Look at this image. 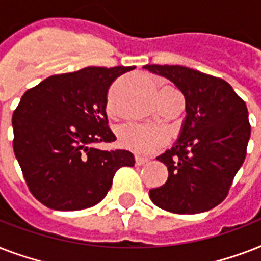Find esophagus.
I'll return each instance as SVG.
<instances>
[{"mask_svg": "<svg viewBox=\"0 0 261 261\" xmlns=\"http://www.w3.org/2000/svg\"><path fill=\"white\" fill-rule=\"evenodd\" d=\"M147 161H149V159H146V157L135 155V164H137V165H143V164H146Z\"/></svg>", "mask_w": 261, "mask_h": 261, "instance_id": "obj_1", "label": "esophagus"}]
</instances>
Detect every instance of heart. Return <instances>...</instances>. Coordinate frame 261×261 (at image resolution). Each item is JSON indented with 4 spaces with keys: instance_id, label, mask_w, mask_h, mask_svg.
<instances>
[{
    "instance_id": "1",
    "label": "heart",
    "mask_w": 261,
    "mask_h": 261,
    "mask_svg": "<svg viewBox=\"0 0 261 261\" xmlns=\"http://www.w3.org/2000/svg\"><path fill=\"white\" fill-rule=\"evenodd\" d=\"M119 139L123 146L138 154H151L167 143L168 133L164 127L130 123L122 127Z\"/></svg>"
}]
</instances>
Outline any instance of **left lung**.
<instances>
[{"mask_svg":"<svg viewBox=\"0 0 261 261\" xmlns=\"http://www.w3.org/2000/svg\"><path fill=\"white\" fill-rule=\"evenodd\" d=\"M186 98V118L173 146L157 157L168 168L151 202L176 214H198L226 198L247 155L251 124L247 104L222 79L178 65H145Z\"/></svg>","mask_w":261,"mask_h":261,"instance_id":"1","label":"left lung"}]
</instances>
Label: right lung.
Wrapping results in <instances>:
<instances>
[{"instance_id":"1","label":"right lung","mask_w":261,"mask_h":261,"mask_svg":"<svg viewBox=\"0 0 261 261\" xmlns=\"http://www.w3.org/2000/svg\"><path fill=\"white\" fill-rule=\"evenodd\" d=\"M135 66H88L51 75L24 93L12 116L13 150L27 186L58 211L89 208L106 198L115 172L134 167L128 150H100L116 139L108 127L107 92Z\"/></svg>"}]
</instances>
